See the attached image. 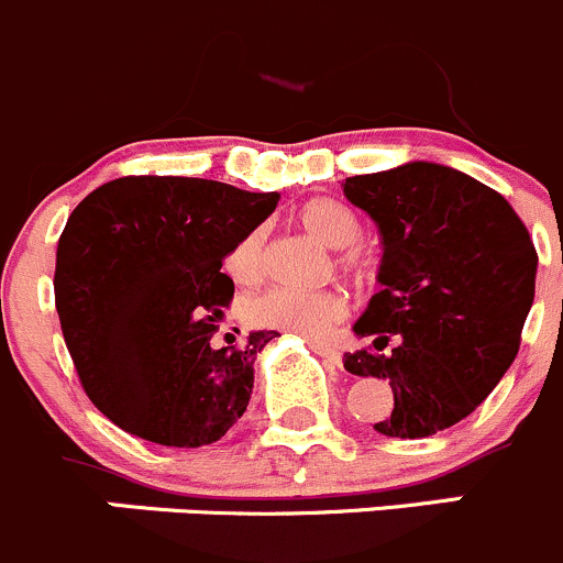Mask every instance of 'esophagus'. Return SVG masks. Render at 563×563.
Returning a JSON list of instances; mask_svg holds the SVG:
<instances>
[{"mask_svg":"<svg viewBox=\"0 0 563 563\" xmlns=\"http://www.w3.org/2000/svg\"><path fill=\"white\" fill-rule=\"evenodd\" d=\"M309 347L314 350V353L320 355V358H325L331 366H342V353H339V350L333 347V344L320 342V339H309Z\"/></svg>","mask_w":563,"mask_h":563,"instance_id":"obj_1","label":"esophagus"}]
</instances>
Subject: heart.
Wrapping results in <instances>:
<instances>
[{
  "label": "heart",
  "mask_w": 563,
  "mask_h": 563,
  "mask_svg": "<svg viewBox=\"0 0 563 563\" xmlns=\"http://www.w3.org/2000/svg\"><path fill=\"white\" fill-rule=\"evenodd\" d=\"M298 221L309 235L328 249H350L361 238V219L355 210L331 197L309 199L298 210ZM342 268L358 279L375 276V263L358 252L342 254ZM227 274L238 284H257L265 276V230L246 232L227 254ZM347 314V298L339 289L274 287L246 303V317L254 325L276 328L303 339H325Z\"/></svg>",
  "instance_id": "1"
}]
</instances>
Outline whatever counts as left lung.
Here are the masks:
<instances>
[{
  "mask_svg": "<svg viewBox=\"0 0 563 563\" xmlns=\"http://www.w3.org/2000/svg\"><path fill=\"white\" fill-rule=\"evenodd\" d=\"M342 186L383 243L380 289L353 322L372 347L344 353V369L391 386L380 435H435L471 416L515 361L537 249L498 191L452 166L408 161Z\"/></svg>",
  "mask_w": 563,
  "mask_h": 563,
  "instance_id": "1",
  "label": "left lung"
}]
</instances>
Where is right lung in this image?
<instances>
[{
    "instance_id": "add662e5",
    "label": "right lung",
    "mask_w": 563,
    "mask_h": 563,
    "mask_svg": "<svg viewBox=\"0 0 563 563\" xmlns=\"http://www.w3.org/2000/svg\"><path fill=\"white\" fill-rule=\"evenodd\" d=\"M279 205L202 177H120L79 202L57 243L59 325L95 408L161 446L216 443L246 413L276 331L213 347L235 284L221 263Z\"/></svg>"
}]
</instances>
